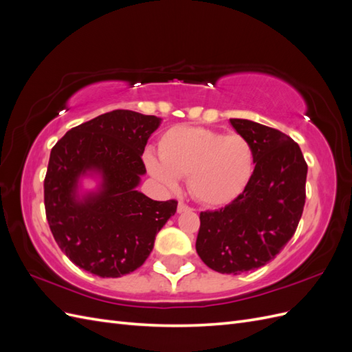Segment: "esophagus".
Masks as SVG:
<instances>
[{"instance_id": "obj_1", "label": "esophagus", "mask_w": 352, "mask_h": 352, "mask_svg": "<svg viewBox=\"0 0 352 352\" xmlns=\"http://www.w3.org/2000/svg\"><path fill=\"white\" fill-rule=\"evenodd\" d=\"M192 208H190L189 206H186L184 201H179V204H177V212H185V211H190Z\"/></svg>"}]
</instances>
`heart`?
Returning a JSON list of instances; mask_svg holds the SVG:
<instances>
[{
    "label": "heart",
    "mask_w": 352,
    "mask_h": 352,
    "mask_svg": "<svg viewBox=\"0 0 352 352\" xmlns=\"http://www.w3.org/2000/svg\"><path fill=\"white\" fill-rule=\"evenodd\" d=\"M158 157L148 154L150 173L168 189L186 176L189 192L206 206H223L238 198L254 173V148L241 133L177 126L158 141Z\"/></svg>",
    "instance_id": "b5f03b06"
}]
</instances>
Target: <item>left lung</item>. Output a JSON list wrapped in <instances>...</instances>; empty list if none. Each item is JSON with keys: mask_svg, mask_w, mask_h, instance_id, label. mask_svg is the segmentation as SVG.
Masks as SVG:
<instances>
[{"mask_svg": "<svg viewBox=\"0 0 352 352\" xmlns=\"http://www.w3.org/2000/svg\"><path fill=\"white\" fill-rule=\"evenodd\" d=\"M254 148V173L243 192L219 210L199 212L195 248L210 269L239 274L273 260L298 228L305 204L307 163L283 132L230 119Z\"/></svg>", "mask_w": 352, "mask_h": 352, "instance_id": "left-lung-1", "label": "left lung"}]
</instances>
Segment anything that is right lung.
Returning a JSON list of instances; mask_svg holds the SVG:
<instances>
[{
    "instance_id": "1",
    "label": "right lung",
    "mask_w": 352,
    "mask_h": 352,
    "mask_svg": "<svg viewBox=\"0 0 352 352\" xmlns=\"http://www.w3.org/2000/svg\"><path fill=\"white\" fill-rule=\"evenodd\" d=\"M160 119L113 110L70 129L52 146L44 180L48 225L60 250L85 272L120 278L141 267L177 201H154L138 192L146 172L142 153ZM88 169L103 188L83 201L76 185Z\"/></svg>"
}]
</instances>
